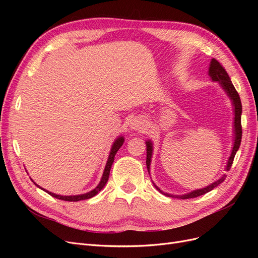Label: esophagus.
Instances as JSON below:
<instances>
[{"mask_svg":"<svg viewBox=\"0 0 258 258\" xmlns=\"http://www.w3.org/2000/svg\"><path fill=\"white\" fill-rule=\"evenodd\" d=\"M132 128H134L135 130H138V131H144L146 129V126H145V122L137 120L132 123Z\"/></svg>","mask_w":258,"mask_h":258,"instance_id":"esophagus-1","label":"esophagus"}]
</instances>
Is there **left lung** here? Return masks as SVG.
Here are the masks:
<instances>
[{
	"mask_svg": "<svg viewBox=\"0 0 258 258\" xmlns=\"http://www.w3.org/2000/svg\"><path fill=\"white\" fill-rule=\"evenodd\" d=\"M209 75L211 76V79L214 82H218L221 85L223 89L227 92V95L229 96V98L232 101V104L235 106V143H233V148L231 155L229 157L227 167H226V170L229 171L231 168V165L233 162V159H235V156L237 151L239 150V146L241 143V138H242V126H241V113H242V104H241V100L239 97V93L236 90L235 86L232 85L228 73L226 72V70L224 69V67L218 62L216 59H212L210 64V69H209ZM152 153H153V146L151 141L146 142V166H147V170L150 172V165H151V158H152ZM226 175H223L220 179H217L216 182H214L213 184H211L209 186H207L206 188L202 189H197L194 190L189 194L183 195V196H172V195H168L166 194L167 196H171V197H175V198H179V199H189V198H196L201 196V195H205L209 191H211L212 189H214L216 186L220 185L221 183L224 182ZM159 191H161L157 186H155ZM162 192V191H161Z\"/></svg>",
	"mask_w": 258,
	"mask_h": 258,
	"instance_id": "8db88e82",
	"label": "left lung"
}]
</instances>
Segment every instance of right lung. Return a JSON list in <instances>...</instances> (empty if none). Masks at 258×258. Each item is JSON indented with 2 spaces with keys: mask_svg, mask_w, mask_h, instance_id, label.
Here are the masks:
<instances>
[{
  "mask_svg": "<svg viewBox=\"0 0 258 258\" xmlns=\"http://www.w3.org/2000/svg\"><path fill=\"white\" fill-rule=\"evenodd\" d=\"M123 143V138L120 137L116 140V141L114 142L113 146H112V150H111V153H110V156H108V159H107V162H106V166H105V169H104V172H103V175H102V178H101V182L99 183V185L96 187L95 189H92L91 191L87 192V194H84V195H79V196H60V195H56L53 192H50V191H47L46 190V192L49 194L50 196L57 198V199H60V200H64V201H80V200H85V199H89V198H92L93 196H96V195L103 188V187L105 186L107 179H108V175H110V170H111V167L113 165L114 162V158H115V155L117 153V151L119 150V148L121 147ZM36 185V184H35ZM38 186V185H37ZM40 187V186H38ZM41 188V187H40ZM43 189V188H42ZM45 190V189H44Z\"/></svg>",
  "mask_w": 258,
  "mask_h": 258,
  "instance_id": "obj_1",
  "label": "right lung"
}]
</instances>
